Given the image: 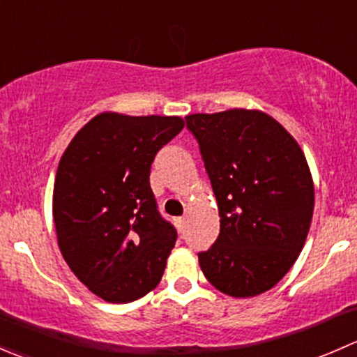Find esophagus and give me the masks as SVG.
<instances>
[{"mask_svg":"<svg viewBox=\"0 0 357 357\" xmlns=\"http://www.w3.org/2000/svg\"><path fill=\"white\" fill-rule=\"evenodd\" d=\"M185 222H186L185 218H178V219H176V226H178L179 231H183V229H185Z\"/></svg>","mask_w":357,"mask_h":357,"instance_id":"obj_1","label":"esophagus"}]
</instances>
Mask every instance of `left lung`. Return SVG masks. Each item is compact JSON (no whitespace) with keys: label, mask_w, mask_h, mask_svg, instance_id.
<instances>
[{"label":"left lung","mask_w":357,"mask_h":357,"mask_svg":"<svg viewBox=\"0 0 357 357\" xmlns=\"http://www.w3.org/2000/svg\"><path fill=\"white\" fill-rule=\"evenodd\" d=\"M219 207L214 245L199 252L205 278L231 297L273 289L297 261L314 186L301 146L259 110L186 115Z\"/></svg>","instance_id":"8db88e82"}]
</instances>
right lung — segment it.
Masks as SVG:
<instances>
[{
  "mask_svg": "<svg viewBox=\"0 0 357 357\" xmlns=\"http://www.w3.org/2000/svg\"><path fill=\"white\" fill-rule=\"evenodd\" d=\"M181 117L103 112L68 143L53 188V219L63 259L95 295L126 304L153 290L178 233L150 188L157 152Z\"/></svg>",
  "mask_w": 357,
  "mask_h": 357,
  "instance_id": "add662e5",
  "label": "right lung"
}]
</instances>
